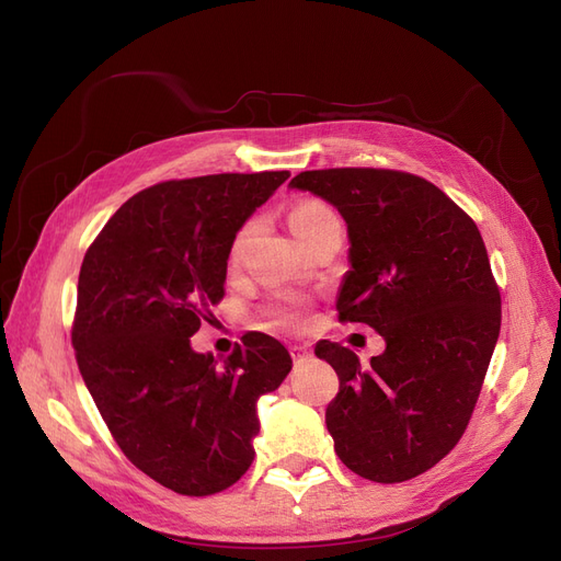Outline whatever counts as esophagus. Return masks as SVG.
Instances as JSON below:
<instances>
[{
    "label": "esophagus",
    "instance_id": "1",
    "mask_svg": "<svg viewBox=\"0 0 561 561\" xmlns=\"http://www.w3.org/2000/svg\"><path fill=\"white\" fill-rule=\"evenodd\" d=\"M290 353H293V360H295V363L307 360L309 355H311L309 346H304V344H293V346H290Z\"/></svg>",
    "mask_w": 561,
    "mask_h": 561
}]
</instances>
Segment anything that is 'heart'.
Instances as JSON below:
<instances>
[{"instance_id": "1", "label": "heart", "mask_w": 561, "mask_h": 561, "mask_svg": "<svg viewBox=\"0 0 561 561\" xmlns=\"http://www.w3.org/2000/svg\"><path fill=\"white\" fill-rule=\"evenodd\" d=\"M332 217H336V215L332 213L330 206H325V203H320V201H299L297 206H293L290 217H287V222H290V229L295 231L297 239L304 243L322 222H328V219H332ZM248 233H250V227L241 229V233L233 239V243H231V260H239V254L245 248ZM274 320L278 322V325H299V322H301V307H299V304H285V307H278L274 311Z\"/></svg>"}]
</instances>
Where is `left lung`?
<instances>
[{
  "instance_id": "obj_1",
  "label": "left lung",
  "mask_w": 561,
  "mask_h": 561,
  "mask_svg": "<svg viewBox=\"0 0 561 561\" xmlns=\"http://www.w3.org/2000/svg\"><path fill=\"white\" fill-rule=\"evenodd\" d=\"M344 217L342 320L377 330L369 363L336 342L316 344L339 393L325 423L344 466L371 482H404L461 439L501 330V295L472 219L428 180L379 168L293 178Z\"/></svg>"
}]
</instances>
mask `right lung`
<instances>
[{"label":"right lung","mask_w":561,"mask_h":561,"mask_svg":"<svg viewBox=\"0 0 561 561\" xmlns=\"http://www.w3.org/2000/svg\"><path fill=\"white\" fill-rule=\"evenodd\" d=\"M287 178L222 173L149 186L83 257L72 328L83 383L130 463L178 494L208 496L243 478L257 400L293 369L287 348L262 332L222 360L190 342L225 295L236 233Z\"/></svg>","instance_id":"1"}]
</instances>
